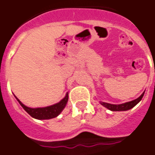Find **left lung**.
<instances>
[{
    "label": "left lung",
    "mask_w": 155,
    "mask_h": 155,
    "mask_svg": "<svg viewBox=\"0 0 155 155\" xmlns=\"http://www.w3.org/2000/svg\"><path fill=\"white\" fill-rule=\"evenodd\" d=\"M144 95V92L142 94L140 97L136 98V99L133 100V101H131V102H126V103L120 104V105H114V104H110V103H106V102H100V103L102 104V106L106 107L107 109H109L110 110H112V111H125V110H128L130 109L133 108L134 106L137 105L139 102L141 101V99L143 98Z\"/></svg>",
    "instance_id": "8db88e82"
}]
</instances>
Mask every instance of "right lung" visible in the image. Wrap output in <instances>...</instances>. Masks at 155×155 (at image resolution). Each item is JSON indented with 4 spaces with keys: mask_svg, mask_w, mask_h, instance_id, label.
Instances as JSON below:
<instances>
[{
    "mask_svg": "<svg viewBox=\"0 0 155 155\" xmlns=\"http://www.w3.org/2000/svg\"><path fill=\"white\" fill-rule=\"evenodd\" d=\"M16 99L18 100V102L21 105L22 107L24 109V110L29 115H31L32 117L38 120H48L58 117L61 113L62 110H64V108L65 107L66 104L68 102V94H66L65 97H64L63 99L60 102H58V103L55 104V105H53V106H47V107L44 108H35V109L29 108L27 107V106H24L18 99L17 97H16Z\"/></svg>",
    "mask_w": 155,
    "mask_h": 155,
    "instance_id": "obj_1",
    "label": "right lung"
}]
</instances>
